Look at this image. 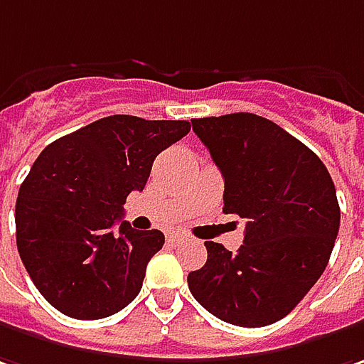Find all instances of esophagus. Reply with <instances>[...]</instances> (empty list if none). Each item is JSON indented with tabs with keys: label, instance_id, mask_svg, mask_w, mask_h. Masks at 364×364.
Returning a JSON list of instances; mask_svg holds the SVG:
<instances>
[{
	"label": "esophagus",
	"instance_id": "esophagus-1",
	"mask_svg": "<svg viewBox=\"0 0 364 364\" xmlns=\"http://www.w3.org/2000/svg\"><path fill=\"white\" fill-rule=\"evenodd\" d=\"M183 237H185V233H181V232H169V233H167V242H169V245H177L179 242H181Z\"/></svg>",
	"mask_w": 364,
	"mask_h": 364
}]
</instances>
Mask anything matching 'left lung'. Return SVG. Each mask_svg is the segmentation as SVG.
Here are the masks:
<instances>
[{
	"label": "left lung",
	"instance_id": "1",
	"mask_svg": "<svg viewBox=\"0 0 364 364\" xmlns=\"http://www.w3.org/2000/svg\"><path fill=\"white\" fill-rule=\"evenodd\" d=\"M191 124L223 175V211L247 223L235 254L205 242V266L187 276L189 290L223 322L272 324L294 310L331 259L341 225L331 173L306 144L252 112Z\"/></svg>",
	"mask_w": 364,
	"mask_h": 364
}]
</instances>
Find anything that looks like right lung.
I'll return each instance as SVG.
<instances>
[{
    "label": "right lung",
    "mask_w": 364,
    "mask_h": 364,
    "mask_svg": "<svg viewBox=\"0 0 364 364\" xmlns=\"http://www.w3.org/2000/svg\"><path fill=\"white\" fill-rule=\"evenodd\" d=\"M191 131L187 120L114 114L48 144L19 187L16 242L40 294L70 318L98 320L141 292L159 230H134L124 215L161 151Z\"/></svg>",
    "instance_id": "right-lung-1"
}]
</instances>
